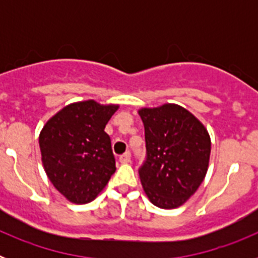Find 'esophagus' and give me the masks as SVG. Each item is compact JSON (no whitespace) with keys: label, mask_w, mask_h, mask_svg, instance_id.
Returning <instances> with one entry per match:
<instances>
[{"label":"esophagus","mask_w":258,"mask_h":258,"mask_svg":"<svg viewBox=\"0 0 258 258\" xmlns=\"http://www.w3.org/2000/svg\"><path fill=\"white\" fill-rule=\"evenodd\" d=\"M118 160H120L121 164H127L131 161V154H129V152H125V154H122L121 156L118 157Z\"/></svg>","instance_id":"34e87169"}]
</instances>
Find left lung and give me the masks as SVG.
Returning <instances> with one entry per match:
<instances>
[{
  "mask_svg": "<svg viewBox=\"0 0 258 258\" xmlns=\"http://www.w3.org/2000/svg\"><path fill=\"white\" fill-rule=\"evenodd\" d=\"M145 125L147 160L140 169L154 206L174 209L197 192L208 172L211 136L195 115L174 103L138 109Z\"/></svg>",
  "mask_w": 258,
  "mask_h": 258,
  "instance_id": "8db88e82",
  "label": "left lung"
}]
</instances>
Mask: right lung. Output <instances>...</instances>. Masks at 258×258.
<instances>
[{
    "instance_id": "right-lung-1",
    "label": "right lung",
    "mask_w": 258,
    "mask_h": 258,
    "mask_svg": "<svg viewBox=\"0 0 258 258\" xmlns=\"http://www.w3.org/2000/svg\"><path fill=\"white\" fill-rule=\"evenodd\" d=\"M118 107L94 99L75 102L41 129L38 143L45 173L68 202H93L115 173L111 140L104 127Z\"/></svg>"
}]
</instances>
